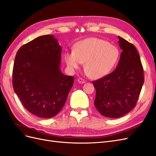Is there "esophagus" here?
<instances>
[{
  "instance_id": "esophagus-1",
  "label": "esophagus",
  "mask_w": 156,
  "mask_h": 156,
  "mask_svg": "<svg viewBox=\"0 0 156 156\" xmlns=\"http://www.w3.org/2000/svg\"><path fill=\"white\" fill-rule=\"evenodd\" d=\"M77 81H78V83H80V84H83V83H84L86 82L85 80L82 79V78H79V79H77Z\"/></svg>"
}]
</instances>
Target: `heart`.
Listing matches in <instances>:
<instances>
[{
  "mask_svg": "<svg viewBox=\"0 0 156 156\" xmlns=\"http://www.w3.org/2000/svg\"><path fill=\"white\" fill-rule=\"evenodd\" d=\"M64 60L71 70L79 68L84 62V71L92 79H100L109 73L117 64L120 51L114 45L98 37L78 41L72 53H66Z\"/></svg>",
  "mask_w": 156,
  "mask_h": 156,
  "instance_id": "obj_1",
  "label": "heart"
}]
</instances>
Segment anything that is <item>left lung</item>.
Returning <instances> with one entry per match:
<instances>
[{"instance_id": "1", "label": "left lung", "mask_w": 156, "mask_h": 156, "mask_svg": "<svg viewBox=\"0 0 156 156\" xmlns=\"http://www.w3.org/2000/svg\"><path fill=\"white\" fill-rule=\"evenodd\" d=\"M118 37L122 51L116 69L92 82L96 91L94 105L103 116L112 119L126 115L135 107L144 81L137 50Z\"/></svg>"}]
</instances>
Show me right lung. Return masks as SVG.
Segmentation results:
<instances>
[{
  "label": "right lung",
  "mask_w": 156,
  "mask_h": 156,
  "mask_svg": "<svg viewBox=\"0 0 156 156\" xmlns=\"http://www.w3.org/2000/svg\"><path fill=\"white\" fill-rule=\"evenodd\" d=\"M62 48L52 35L36 37L17 52L13 87L26 109L40 118L56 115L64 107L74 78L60 69Z\"/></svg>",
  "instance_id": "obj_1"
}]
</instances>
